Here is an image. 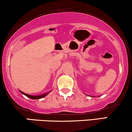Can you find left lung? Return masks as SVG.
Wrapping results in <instances>:
<instances>
[{
	"label": "left lung",
	"mask_w": 132,
	"mask_h": 132,
	"mask_svg": "<svg viewBox=\"0 0 132 132\" xmlns=\"http://www.w3.org/2000/svg\"><path fill=\"white\" fill-rule=\"evenodd\" d=\"M91 97H92V96H91Z\"/></svg>",
	"instance_id": "8db88e82"
}]
</instances>
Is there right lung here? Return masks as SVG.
<instances>
[{
  "mask_svg": "<svg viewBox=\"0 0 132 132\" xmlns=\"http://www.w3.org/2000/svg\"><path fill=\"white\" fill-rule=\"evenodd\" d=\"M20 92H21L23 94L25 95L26 96L29 97V98L32 99V100H39V99L43 98V97H45V96H47V94H49V92H47V93H46L43 94H41V95H39V96H32V95H30V94H26V93H23V92H22V91H20ZM50 92H51V91H50Z\"/></svg>",
  "mask_w": 132,
  "mask_h": 132,
  "instance_id": "right-lung-1",
  "label": "right lung"
}]
</instances>
